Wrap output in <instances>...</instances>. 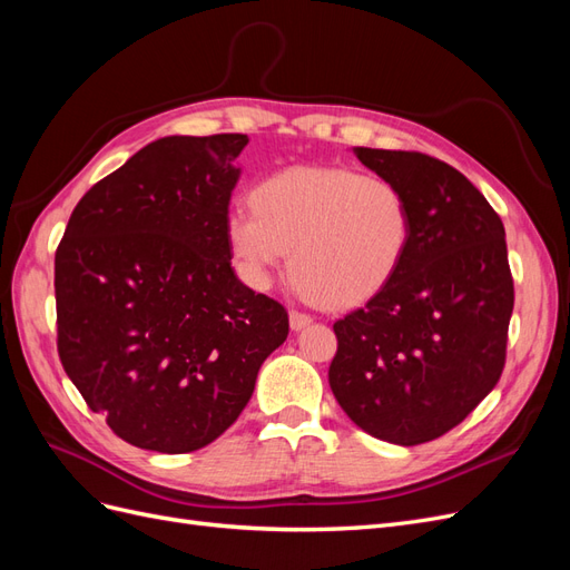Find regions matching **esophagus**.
Here are the masks:
<instances>
[{
    "mask_svg": "<svg viewBox=\"0 0 570 570\" xmlns=\"http://www.w3.org/2000/svg\"><path fill=\"white\" fill-rule=\"evenodd\" d=\"M306 325H312V316H306L302 312H289V327H292V331H304Z\"/></svg>",
    "mask_w": 570,
    "mask_h": 570,
    "instance_id": "esophagus-1",
    "label": "esophagus"
}]
</instances>
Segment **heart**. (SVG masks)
<instances>
[{
    "mask_svg": "<svg viewBox=\"0 0 570 570\" xmlns=\"http://www.w3.org/2000/svg\"><path fill=\"white\" fill-rule=\"evenodd\" d=\"M233 204L226 237L243 278L266 289L287 256L297 289L327 308L366 304L400 271L413 235L402 187L352 168L292 166Z\"/></svg>",
    "mask_w": 570,
    "mask_h": 570,
    "instance_id": "heart-1",
    "label": "heart"
}]
</instances>
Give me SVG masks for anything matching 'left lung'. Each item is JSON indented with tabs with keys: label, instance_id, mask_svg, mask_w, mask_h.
I'll list each match as a JSON object with an SVG mask.
<instances>
[{
	"label": "left lung",
	"instance_id": "1",
	"mask_svg": "<svg viewBox=\"0 0 570 570\" xmlns=\"http://www.w3.org/2000/svg\"><path fill=\"white\" fill-rule=\"evenodd\" d=\"M352 151L404 189L413 235L394 278L333 325L327 381L364 433L411 446L459 425L502 375L513 312L507 233L450 164L419 151Z\"/></svg>",
	"mask_w": 570,
	"mask_h": 570
}]
</instances>
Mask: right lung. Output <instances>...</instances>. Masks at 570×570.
<instances>
[{
    "label": "right lung",
    "mask_w": 570,
    "mask_h": 570,
    "mask_svg": "<svg viewBox=\"0 0 570 570\" xmlns=\"http://www.w3.org/2000/svg\"><path fill=\"white\" fill-rule=\"evenodd\" d=\"M247 135H168L99 180L55 258L63 371L140 450H202L237 421L287 312L237 278L226 237Z\"/></svg>",
    "instance_id": "add662e5"
}]
</instances>
